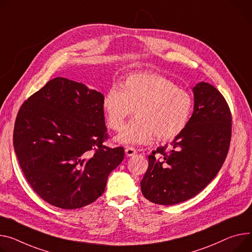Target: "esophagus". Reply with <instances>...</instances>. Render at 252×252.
Segmentation results:
<instances>
[{"instance_id":"1","label":"esophagus","mask_w":252,"mask_h":252,"mask_svg":"<svg viewBox=\"0 0 252 252\" xmlns=\"http://www.w3.org/2000/svg\"><path fill=\"white\" fill-rule=\"evenodd\" d=\"M137 152V150L136 149H135L134 147H126L125 148V153H126V156L127 157H132V156H134V154L135 153H136Z\"/></svg>"}]
</instances>
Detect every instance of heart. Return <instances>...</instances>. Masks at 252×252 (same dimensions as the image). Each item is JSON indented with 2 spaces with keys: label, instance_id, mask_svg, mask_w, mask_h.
<instances>
[{
  "label": "heart",
  "instance_id": "heart-1",
  "mask_svg": "<svg viewBox=\"0 0 252 252\" xmlns=\"http://www.w3.org/2000/svg\"><path fill=\"white\" fill-rule=\"evenodd\" d=\"M192 108L190 94L166 77L151 72L129 75L121 87L112 86L103 98L108 126L120 131L133 113L118 140L124 144H146L154 136L169 140L189 123Z\"/></svg>",
  "mask_w": 252,
  "mask_h": 252
}]
</instances>
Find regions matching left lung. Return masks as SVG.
<instances>
[{
    "label": "left lung",
    "mask_w": 252,
    "mask_h": 252,
    "mask_svg": "<svg viewBox=\"0 0 252 252\" xmlns=\"http://www.w3.org/2000/svg\"><path fill=\"white\" fill-rule=\"evenodd\" d=\"M193 113L184 131L148 156L140 183L150 202L170 206L198 193L222 167L231 141L232 116L222 94L208 83L193 87Z\"/></svg>",
    "instance_id": "8db88e82"
}]
</instances>
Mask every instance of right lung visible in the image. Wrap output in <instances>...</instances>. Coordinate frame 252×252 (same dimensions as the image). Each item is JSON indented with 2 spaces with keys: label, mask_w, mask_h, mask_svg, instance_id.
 I'll return each mask as SVG.
<instances>
[{
  "label": "right lung",
  "mask_w": 252,
  "mask_h": 252,
  "mask_svg": "<svg viewBox=\"0 0 252 252\" xmlns=\"http://www.w3.org/2000/svg\"><path fill=\"white\" fill-rule=\"evenodd\" d=\"M104 95L81 83L55 77L18 112L13 143L24 176L50 205L79 209L105 190L124 148H110Z\"/></svg>",
  "instance_id": "add662e5"
}]
</instances>
